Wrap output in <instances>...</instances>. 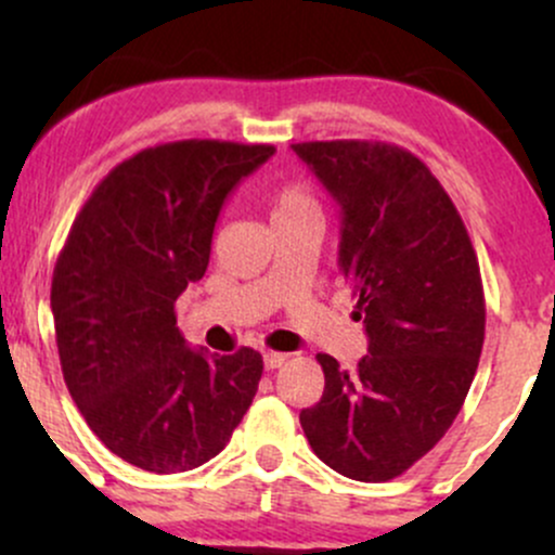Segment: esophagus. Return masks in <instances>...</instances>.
I'll return each instance as SVG.
<instances>
[{
  "label": "esophagus",
  "instance_id": "obj_1",
  "mask_svg": "<svg viewBox=\"0 0 555 555\" xmlns=\"http://www.w3.org/2000/svg\"><path fill=\"white\" fill-rule=\"evenodd\" d=\"M263 362H266V367H269V371H276V367H282L286 362V354L284 352H266Z\"/></svg>",
  "mask_w": 555,
  "mask_h": 555
}]
</instances>
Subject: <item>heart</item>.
<instances>
[{
	"mask_svg": "<svg viewBox=\"0 0 555 555\" xmlns=\"http://www.w3.org/2000/svg\"><path fill=\"white\" fill-rule=\"evenodd\" d=\"M323 203L318 190L308 180H286L271 195V221L321 219Z\"/></svg>",
	"mask_w": 555,
	"mask_h": 555,
	"instance_id": "obj_1",
	"label": "heart"
}]
</instances>
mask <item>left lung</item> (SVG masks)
<instances>
[{"label": "left lung", "instance_id": "obj_1", "mask_svg": "<svg viewBox=\"0 0 555 555\" xmlns=\"http://www.w3.org/2000/svg\"><path fill=\"white\" fill-rule=\"evenodd\" d=\"M341 206L339 266L367 354L326 386L299 425L315 456L360 482H386L446 436L486 341L480 263L454 201L428 164L384 140L292 145Z\"/></svg>", "mask_w": 555, "mask_h": 555}]
</instances>
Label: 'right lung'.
<instances>
[{"label":"right lung","instance_id":"1","mask_svg":"<svg viewBox=\"0 0 555 555\" xmlns=\"http://www.w3.org/2000/svg\"><path fill=\"white\" fill-rule=\"evenodd\" d=\"M273 151L197 138L143 149L95 184L56 258L69 397L99 441L145 473L214 460L258 391L260 352L190 349L175 302L208 269L224 197Z\"/></svg>","mask_w":555,"mask_h":555}]
</instances>
